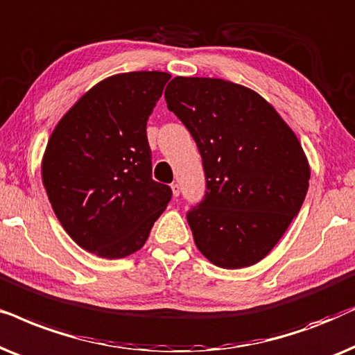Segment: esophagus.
I'll use <instances>...</instances> for the list:
<instances>
[{
    "label": "esophagus",
    "mask_w": 355,
    "mask_h": 355,
    "mask_svg": "<svg viewBox=\"0 0 355 355\" xmlns=\"http://www.w3.org/2000/svg\"><path fill=\"white\" fill-rule=\"evenodd\" d=\"M170 188H172L173 196L178 198V195H180V187H178V183H172V185H170Z\"/></svg>",
    "instance_id": "esophagus-1"
}]
</instances>
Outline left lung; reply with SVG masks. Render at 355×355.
Listing matches in <instances>:
<instances>
[{
	"mask_svg": "<svg viewBox=\"0 0 355 355\" xmlns=\"http://www.w3.org/2000/svg\"><path fill=\"white\" fill-rule=\"evenodd\" d=\"M164 96L205 167V200L187 214L198 250L224 269L257 264L286 234L309 190L300 141L271 103L240 84L177 76Z\"/></svg>",
	"mask_w": 355,
	"mask_h": 355,
	"instance_id": "8db88e82",
	"label": "left lung"
}]
</instances>
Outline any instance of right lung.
Instances as JSON below:
<instances>
[{
    "instance_id": "right-lung-1",
    "label": "right lung",
    "mask_w": 355,
    "mask_h": 355,
    "mask_svg": "<svg viewBox=\"0 0 355 355\" xmlns=\"http://www.w3.org/2000/svg\"><path fill=\"white\" fill-rule=\"evenodd\" d=\"M170 79L162 71L110 76L55 126L42 182L60 224L79 247L118 259L143 248L172 190L153 180L148 118Z\"/></svg>"
}]
</instances>
